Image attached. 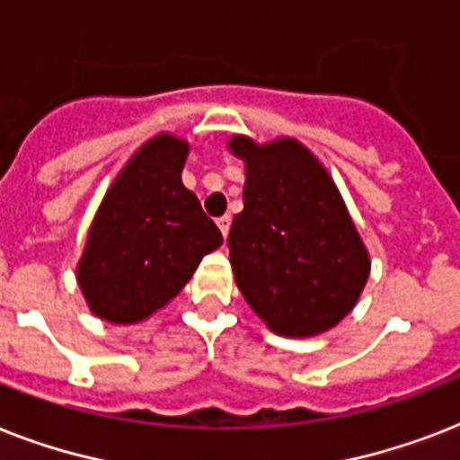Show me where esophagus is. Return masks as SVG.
<instances>
[{"label": "esophagus", "mask_w": 460, "mask_h": 460, "mask_svg": "<svg viewBox=\"0 0 460 460\" xmlns=\"http://www.w3.org/2000/svg\"><path fill=\"white\" fill-rule=\"evenodd\" d=\"M217 226H219V231H222V236H224V238L229 236L231 217H229V215H222V217H219V219H217Z\"/></svg>", "instance_id": "esophagus-1"}]
</instances>
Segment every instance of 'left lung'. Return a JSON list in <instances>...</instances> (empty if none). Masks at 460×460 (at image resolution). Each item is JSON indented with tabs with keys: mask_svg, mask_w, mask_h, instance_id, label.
Here are the masks:
<instances>
[{
	"mask_svg": "<svg viewBox=\"0 0 460 460\" xmlns=\"http://www.w3.org/2000/svg\"><path fill=\"white\" fill-rule=\"evenodd\" d=\"M245 162L243 212L231 224L229 260L245 303L284 336H313L350 313L370 260L334 181L296 140L255 146Z\"/></svg>",
	"mask_w": 460,
	"mask_h": 460,
	"instance_id": "8db88e82",
	"label": "left lung"
}]
</instances>
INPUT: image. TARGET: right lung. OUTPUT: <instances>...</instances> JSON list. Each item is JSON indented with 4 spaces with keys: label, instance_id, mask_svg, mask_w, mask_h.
<instances>
[{
    "label": "right lung",
    "instance_id": "add662e5",
    "mask_svg": "<svg viewBox=\"0 0 460 460\" xmlns=\"http://www.w3.org/2000/svg\"><path fill=\"white\" fill-rule=\"evenodd\" d=\"M188 146L159 136L143 146L104 195L78 265V284L97 317L146 320L222 245V231L181 183Z\"/></svg>",
    "mask_w": 460,
    "mask_h": 460
}]
</instances>
